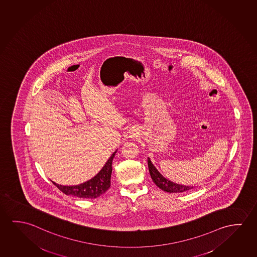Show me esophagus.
<instances>
[{
	"label": "esophagus",
	"instance_id": "obj_1",
	"mask_svg": "<svg viewBox=\"0 0 257 257\" xmlns=\"http://www.w3.org/2000/svg\"><path fill=\"white\" fill-rule=\"evenodd\" d=\"M137 137V133H136V131H132V133L130 134V138L135 139Z\"/></svg>",
	"mask_w": 257,
	"mask_h": 257
}]
</instances>
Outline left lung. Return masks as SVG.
Listing matches in <instances>:
<instances>
[{
    "instance_id": "left-lung-1",
    "label": "left lung",
    "mask_w": 257,
    "mask_h": 257,
    "mask_svg": "<svg viewBox=\"0 0 257 257\" xmlns=\"http://www.w3.org/2000/svg\"><path fill=\"white\" fill-rule=\"evenodd\" d=\"M148 166H149V171H150V176L152 178V181L159 189H161L164 191L169 192V193H179V192H184L193 189V187L191 186L181 185L167 180L158 172V169L150 161V158H148Z\"/></svg>"
}]
</instances>
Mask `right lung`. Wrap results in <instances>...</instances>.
<instances>
[{"label": "right lung", "mask_w": 257, "mask_h": 257, "mask_svg": "<svg viewBox=\"0 0 257 257\" xmlns=\"http://www.w3.org/2000/svg\"><path fill=\"white\" fill-rule=\"evenodd\" d=\"M116 151H114L107 160L102 169L91 180L76 186H62L53 182V184L66 195H71L80 198H97L105 193L110 187L112 161Z\"/></svg>", "instance_id": "obj_1"}]
</instances>
